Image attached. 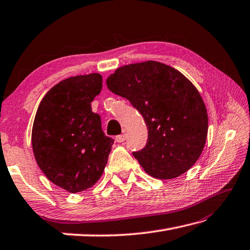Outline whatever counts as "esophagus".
<instances>
[{
	"label": "esophagus",
	"mask_w": 250,
	"mask_h": 250,
	"mask_svg": "<svg viewBox=\"0 0 250 250\" xmlns=\"http://www.w3.org/2000/svg\"><path fill=\"white\" fill-rule=\"evenodd\" d=\"M125 139H126V135L125 134H122V135L116 136V138H115V140L118 141V142H123Z\"/></svg>",
	"instance_id": "obj_1"
}]
</instances>
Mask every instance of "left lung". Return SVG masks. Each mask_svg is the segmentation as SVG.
I'll return each instance as SVG.
<instances>
[{
    "mask_svg": "<svg viewBox=\"0 0 250 250\" xmlns=\"http://www.w3.org/2000/svg\"><path fill=\"white\" fill-rule=\"evenodd\" d=\"M106 86L146 122V144L132 154L147 174L171 179L195 164L205 146L208 118L200 93L185 75L150 60L119 68Z\"/></svg>",
    "mask_w": 250,
    "mask_h": 250,
    "instance_id": "1",
    "label": "left lung"
}]
</instances>
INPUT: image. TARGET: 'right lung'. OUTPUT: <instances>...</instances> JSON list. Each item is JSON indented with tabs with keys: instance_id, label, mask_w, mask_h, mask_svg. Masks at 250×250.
Here are the masks:
<instances>
[{
	"instance_id": "right-lung-1",
	"label": "right lung",
	"mask_w": 250,
	"mask_h": 250,
	"mask_svg": "<svg viewBox=\"0 0 250 250\" xmlns=\"http://www.w3.org/2000/svg\"><path fill=\"white\" fill-rule=\"evenodd\" d=\"M101 88L99 73L65 79L44 96L35 114V160L50 181L71 193L98 181L114 142L101 128L100 115L91 111Z\"/></svg>"
}]
</instances>
